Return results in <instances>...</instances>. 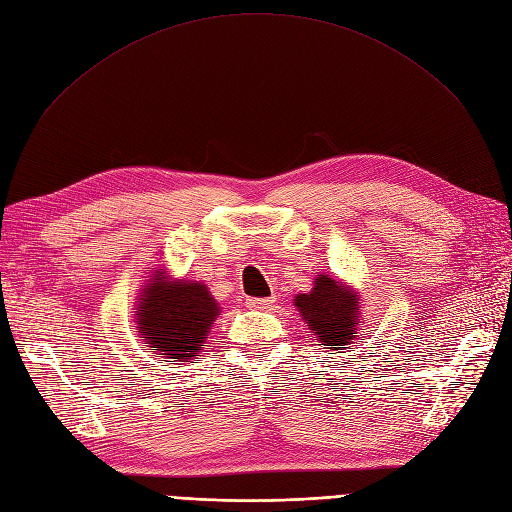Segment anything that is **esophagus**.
Wrapping results in <instances>:
<instances>
[{
	"label": "esophagus",
	"mask_w": 512,
	"mask_h": 512,
	"mask_svg": "<svg viewBox=\"0 0 512 512\" xmlns=\"http://www.w3.org/2000/svg\"><path fill=\"white\" fill-rule=\"evenodd\" d=\"M276 299L274 297H249L247 299V307H251V309H268L272 303H274Z\"/></svg>",
	"instance_id": "obj_1"
}]
</instances>
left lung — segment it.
<instances>
[{
	"label": "left lung",
	"mask_w": 512,
	"mask_h": 512,
	"mask_svg": "<svg viewBox=\"0 0 512 512\" xmlns=\"http://www.w3.org/2000/svg\"><path fill=\"white\" fill-rule=\"evenodd\" d=\"M295 307L326 349H339L358 337V295L328 276L316 278L314 291L299 295Z\"/></svg>",
	"instance_id": "left-lung-1"
}]
</instances>
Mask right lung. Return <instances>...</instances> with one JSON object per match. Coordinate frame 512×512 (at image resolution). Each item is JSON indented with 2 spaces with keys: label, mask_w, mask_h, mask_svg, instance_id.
<instances>
[{
  "label": "right lung",
  "mask_w": 512,
  "mask_h": 512,
  "mask_svg": "<svg viewBox=\"0 0 512 512\" xmlns=\"http://www.w3.org/2000/svg\"><path fill=\"white\" fill-rule=\"evenodd\" d=\"M219 307L201 282H165L152 278L138 307V330L148 347L163 358L184 362L207 341Z\"/></svg>",
  "instance_id": "obj_1"
}]
</instances>
